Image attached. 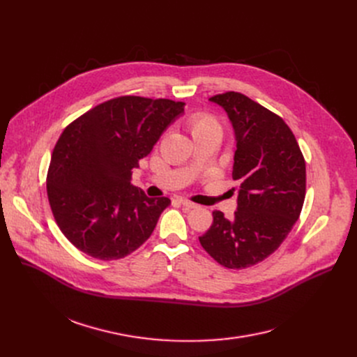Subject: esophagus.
Masks as SVG:
<instances>
[{"label":"esophagus","instance_id":"1","mask_svg":"<svg viewBox=\"0 0 357 357\" xmlns=\"http://www.w3.org/2000/svg\"><path fill=\"white\" fill-rule=\"evenodd\" d=\"M178 202H179L181 205H183L185 208H190V210L197 207V205H195L194 202H191V201H188V199H185V198H178Z\"/></svg>","mask_w":357,"mask_h":357}]
</instances>
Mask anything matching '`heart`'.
Wrapping results in <instances>:
<instances>
[{
  "instance_id": "1",
  "label": "heart",
  "mask_w": 357,
  "mask_h": 357,
  "mask_svg": "<svg viewBox=\"0 0 357 357\" xmlns=\"http://www.w3.org/2000/svg\"><path fill=\"white\" fill-rule=\"evenodd\" d=\"M188 127L194 137L207 133H221V126L217 119L208 112H194L188 119Z\"/></svg>"
}]
</instances>
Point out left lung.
Returning a JSON list of instances; mask_svg holds the SVG:
<instances>
[{
    "label": "left lung",
    "mask_w": 357,
    "mask_h": 357,
    "mask_svg": "<svg viewBox=\"0 0 357 357\" xmlns=\"http://www.w3.org/2000/svg\"><path fill=\"white\" fill-rule=\"evenodd\" d=\"M227 112L234 130L233 179L237 211L213 213L201 246L229 269L253 266L287 238L303 210L305 160L287 123L240 92L210 98Z\"/></svg>",
    "instance_id": "left-lung-1"
}]
</instances>
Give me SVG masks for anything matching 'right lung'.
<instances>
[{
    "instance_id": "obj_1",
    "label": "right lung",
    "mask_w": 357,
    "mask_h": 357,
    "mask_svg": "<svg viewBox=\"0 0 357 357\" xmlns=\"http://www.w3.org/2000/svg\"><path fill=\"white\" fill-rule=\"evenodd\" d=\"M183 107L163 98L119 97L63 130L46 185L53 217L75 248L100 260H117L153 233L171 199L149 198L131 185V174Z\"/></svg>"
}]
</instances>
